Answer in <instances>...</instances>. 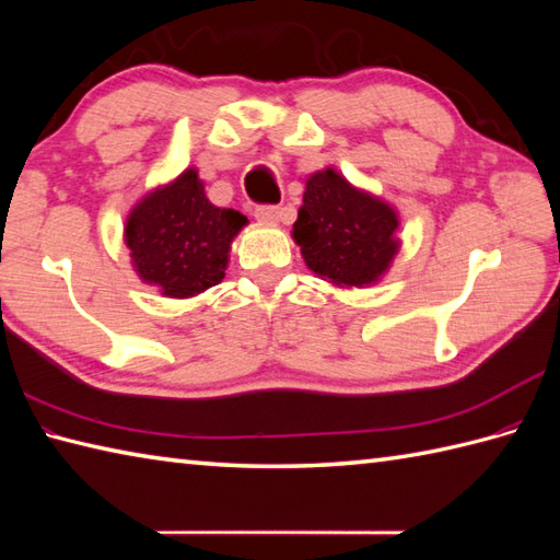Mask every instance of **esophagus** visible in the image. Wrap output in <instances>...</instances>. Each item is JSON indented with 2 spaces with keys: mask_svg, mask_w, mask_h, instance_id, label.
Instances as JSON below:
<instances>
[{
  "mask_svg": "<svg viewBox=\"0 0 560 560\" xmlns=\"http://www.w3.org/2000/svg\"><path fill=\"white\" fill-rule=\"evenodd\" d=\"M279 217H281L279 207L265 205V207H257V209H255V219H257L259 223H277V221H279Z\"/></svg>",
  "mask_w": 560,
  "mask_h": 560,
  "instance_id": "34e87169",
  "label": "esophagus"
}]
</instances>
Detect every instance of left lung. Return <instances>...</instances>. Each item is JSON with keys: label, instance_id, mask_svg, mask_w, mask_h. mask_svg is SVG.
<instances>
[{"label": "left lung", "instance_id": "8db88e82", "mask_svg": "<svg viewBox=\"0 0 560 560\" xmlns=\"http://www.w3.org/2000/svg\"><path fill=\"white\" fill-rule=\"evenodd\" d=\"M397 229L399 217L387 201L325 168L307 177L293 241L319 279L363 289L383 277L399 253Z\"/></svg>", "mask_w": 560, "mask_h": 560}]
</instances>
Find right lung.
Listing matches in <instances>:
<instances>
[{"label":"right lung","mask_w":560,"mask_h":560,"mask_svg":"<svg viewBox=\"0 0 560 560\" xmlns=\"http://www.w3.org/2000/svg\"><path fill=\"white\" fill-rule=\"evenodd\" d=\"M247 219L211 205L197 168L139 199L125 223V245L139 279L168 299H192L225 277L233 237Z\"/></svg>","instance_id":"obj_1"}]
</instances>
